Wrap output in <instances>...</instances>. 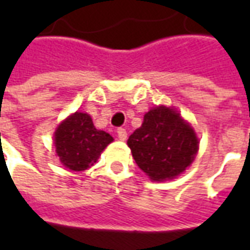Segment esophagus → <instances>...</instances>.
Returning a JSON list of instances; mask_svg holds the SVG:
<instances>
[{
	"instance_id": "1",
	"label": "esophagus",
	"mask_w": 250,
	"mask_h": 250,
	"mask_svg": "<svg viewBox=\"0 0 250 250\" xmlns=\"http://www.w3.org/2000/svg\"><path fill=\"white\" fill-rule=\"evenodd\" d=\"M118 138H119L120 141H125L127 139V131L125 128H118Z\"/></svg>"
}]
</instances>
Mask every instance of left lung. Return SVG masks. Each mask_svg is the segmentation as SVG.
Segmentation results:
<instances>
[{
	"instance_id": "left-lung-1",
	"label": "left lung",
	"mask_w": 250,
	"mask_h": 250,
	"mask_svg": "<svg viewBox=\"0 0 250 250\" xmlns=\"http://www.w3.org/2000/svg\"><path fill=\"white\" fill-rule=\"evenodd\" d=\"M127 145L139 168L159 182L179 175L190 166L198 150L193 128L167 107L150 109Z\"/></svg>"
}]
</instances>
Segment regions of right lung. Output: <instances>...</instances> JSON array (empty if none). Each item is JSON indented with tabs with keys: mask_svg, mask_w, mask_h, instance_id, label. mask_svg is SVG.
I'll return each mask as SVG.
<instances>
[{
	"mask_svg": "<svg viewBox=\"0 0 250 250\" xmlns=\"http://www.w3.org/2000/svg\"><path fill=\"white\" fill-rule=\"evenodd\" d=\"M112 141L108 132L96 130L91 116L83 112L69 116L55 134L57 155L62 165L73 171L91 167Z\"/></svg>",
	"mask_w": 250,
	"mask_h": 250,
	"instance_id": "right-lung-1",
	"label": "right lung"
}]
</instances>
